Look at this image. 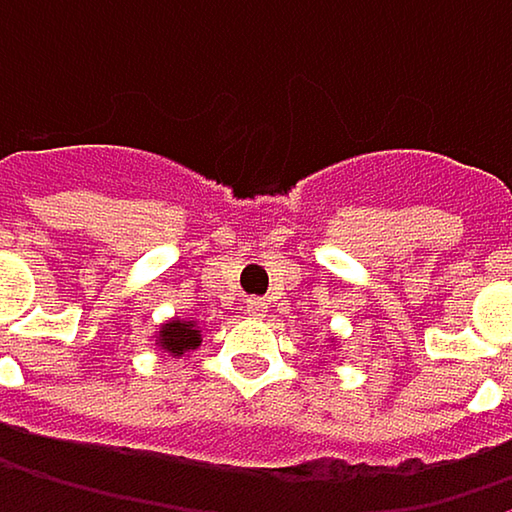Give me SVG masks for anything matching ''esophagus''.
Returning <instances> with one entry per match:
<instances>
[{
  "instance_id": "1",
  "label": "esophagus",
  "mask_w": 512,
  "mask_h": 512,
  "mask_svg": "<svg viewBox=\"0 0 512 512\" xmlns=\"http://www.w3.org/2000/svg\"><path fill=\"white\" fill-rule=\"evenodd\" d=\"M246 314H249V317H263V314H266V302H263V299H249V302H246Z\"/></svg>"
}]
</instances>
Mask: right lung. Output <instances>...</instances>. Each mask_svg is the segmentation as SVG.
<instances>
[{
	"label": "right lung",
	"instance_id": "right-lung-1",
	"mask_svg": "<svg viewBox=\"0 0 512 512\" xmlns=\"http://www.w3.org/2000/svg\"><path fill=\"white\" fill-rule=\"evenodd\" d=\"M156 347L165 350L168 356H183V353L201 347V332H198L195 320H168V323H162V329L156 335Z\"/></svg>",
	"mask_w": 512,
	"mask_h": 512
}]
</instances>
